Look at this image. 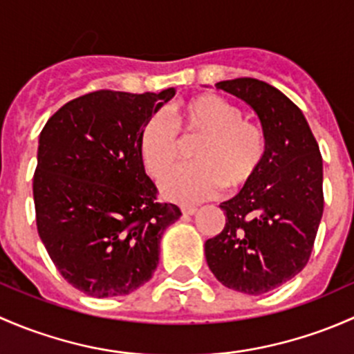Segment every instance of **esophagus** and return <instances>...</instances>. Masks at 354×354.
<instances>
[{"label":"esophagus","mask_w":354,"mask_h":354,"mask_svg":"<svg viewBox=\"0 0 354 354\" xmlns=\"http://www.w3.org/2000/svg\"><path fill=\"white\" fill-rule=\"evenodd\" d=\"M180 211H182V214H184V216H191V214H194L196 211H198V207H196V206H182Z\"/></svg>","instance_id":"34e87169"}]
</instances>
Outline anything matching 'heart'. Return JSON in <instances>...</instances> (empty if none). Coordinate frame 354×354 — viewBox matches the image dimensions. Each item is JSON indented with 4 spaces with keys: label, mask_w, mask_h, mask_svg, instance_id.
Listing matches in <instances>:
<instances>
[{
    "label": "heart",
    "mask_w": 354,
    "mask_h": 354,
    "mask_svg": "<svg viewBox=\"0 0 354 354\" xmlns=\"http://www.w3.org/2000/svg\"><path fill=\"white\" fill-rule=\"evenodd\" d=\"M240 107L227 98L203 93L178 102L172 121L155 112L143 124L140 151L148 174L163 178L180 156V138H198L189 165L162 182L167 199L180 204L201 203L225 187L236 191L254 180L264 162L268 141L261 126L242 119ZM179 133L177 135L176 133Z\"/></svg>",
    "instance_id": "heart-1"
}]
</instances>
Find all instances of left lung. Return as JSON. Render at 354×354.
<instances>
[{
    "label": "left lung",
    "instance_id": "1",
    "mask_svg": "<svg viewBox=\"0 0 354 354\" xmlns=\"http://www.w3.org/2000/svg\"><path fill=\"white\" fill-rule=\"evenodd\" d=\"M256 111L268 150L261 170L221 203L225 228L204 243L211 272L230 290L261 295L310 259L324 211L322 155L307 119L285 93L256 78L216 83Z\"/></svg>",
    "mask_w": 354,
    "mask_h": 354
}]
</instances>
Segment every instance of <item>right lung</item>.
<instances>
[{
  "mask_svg": "<svg viewBox=\"0 0 354 354\" xmlns=\"http://www.w3.org/2000/svg\"><path fill=\"white\" fill-rule=\"evenodd\" d=\"M176 95L97 90L64 104L39 138L37 232L64 279L88 297L127 295L150 281L167 227L140 151L143 124Z\"/></svg>",
  "mask_w": 354,
  "mask_h": 354,
  "instance_id": "add662e5",
  "label": "right lung"
}]
</instances>
